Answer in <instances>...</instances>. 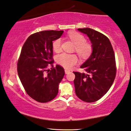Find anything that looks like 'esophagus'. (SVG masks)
<instances>
[{"instance_id":"esophagus-1","label":"esophagus","mask_w":131,"mask_h":131,"mask_svg":"<svg viewBox=\"0 0 131 131\" xmlns=\"http://www.w3.org/2000/svg\"><path fill=\"white\" fill-rule=\"evenodd\" d=\"M65 71V73H66V74H68V73H69L70 72V70H64Z\"/></svg>"}]
</instances>
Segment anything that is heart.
<instances>
[{
    "label": "heart",
    "instance_id": "heart-1",
    "mask_svg": "<svg viewBox=\"0 0 131 131\" xmlns=\"http://www.w3.org/2000/svg\"><path fill=\"white\" fill-rule=\"evenodd\" d=\"M68 36L70 40L75 45V51L80 56L83 58H86L91 54L92 51V47L89 43L86 42V38L84 37L78 32H71ZM61 40L58 38L53 43V49L55 52H59L61 49ZM57 63L63 66V67L70 69L75 65L78 60L74 54L67 53H61L56 57Z\"/></svg>",
    "mask_w": 131,
    "mask_h": 131
}]
</instances>
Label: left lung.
I'll list each match as a JSON object with an SVG mask.
<instances>
[{
    "instance_id": "left-lung-1",
    "label": "left lung",
    "mask_w": 131,
    "mask_h": 131,
    "mask_svg": "<svg viewBox=\"0 0 131 131\" xmlns=\"http://www.w3.org/2000/svg\"><path fill=\"white\" fill-rule=\"evenodd\" d=\"M90 40L92 53L81 66L86 73L74 72L77 97L86 102L100 100L111 88L116 74L115 56L109 38L90 28L78 29Z\"/></svg>"
}]
</instances>
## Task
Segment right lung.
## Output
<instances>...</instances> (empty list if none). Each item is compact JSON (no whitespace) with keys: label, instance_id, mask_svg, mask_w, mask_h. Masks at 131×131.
<instances>
[{"label":"right lung","instance_id":"right-lung-1","mask_svg":"<svg viewBox=\"0 0 131 131\" xmlns=\"http://www.w3.org/2000/svg\"><path fill=\"white\" fill-rule=\"evenodd\" d=\"M63 30H45L30 36L23 45L17 71L27 94L39 102L50 101L56 97L59 84L65 74L59 65L53 67V41ZM51 65V70L47 69Z\"/></svg>","mask_w":131,"mask_h":131}]
</instances>
